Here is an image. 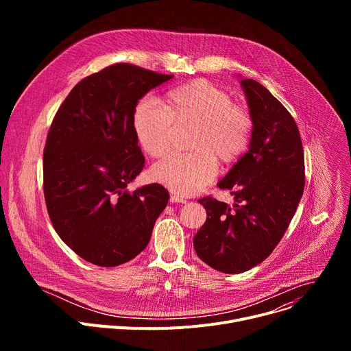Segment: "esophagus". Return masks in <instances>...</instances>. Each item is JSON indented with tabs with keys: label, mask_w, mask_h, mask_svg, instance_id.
Listing matches in <instances>:
<instances>
[{
	"label": "esophagus",
	"mask_w": 351,
	"mask_h": 351,
	"mask_svg": "<svg viewBox=\"0 0 351 351\" xmlns=\"http://www.w3.org/2000/svg\"><path fill=\"white\" fill-rule=\"evenodd\" d=\"M171 203H178V204H186V199L178 194L171 195Z\"/></svg>",
	"instance_id": "34e87169"
}]
</instances>
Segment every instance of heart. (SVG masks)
<instances>
[{"mask_svg":"<svg viewBox=\"0 0 351 351\" xmlns=\"http://www.w3.org/2000/svg\"><path fill=\"white\" fill-rule=\"evenodd\" d=\"M133 123L141 148L156 158L171 148L176 126L195 125L191 141L195 152L169 154L152 168L156 182L182 195L208 184L218 172L217 157L223 162L236 160L245 152L253 133L248 111L207 80L169 90L164 106L156 98L143 99Z\"/></svg>","mask_w":351,"mask_h":351,"instance_id":"b5f03b06","label":"heart"}]
</instances>
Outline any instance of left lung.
<instances>
[{"label":"left lung","instance_id":"8db88e82","mask_svg":"<svg viewBox=\"0 0 351 351\" xmlns=\"http://www.w3.org/2000/svg\"><path fill=\"white\" fill-rule=\"evenodd\" d=\"M253 133L248 152L218 182L230 190L228 206L198 199L207 221L193 239L199 260L225 274L263 263L283 237L304 191V152L290 112L263 84L241 79Z\"/></svg>","mask_w":351,"mask_h":351}]
</instances>
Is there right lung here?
Segmentation results:
<instances>
[{
    "label": "right lung",
    "mask_w": 351,
    "mask_h": 351,
    "mask_svg": "<svg viewBox=\"0 0 351 351\" xmlns=\"http://www.w3.org/2000/svg\"><path fill=\"white\" fill-rule=\"evenodd\" d=\"M115 64L80 80L49 128L44 197L53 226L83 260L117 267L140 254L165 210L168 190L152 183L126 190L144 168L134 112L138 99L171 80Z\"/></svg>",
    "instance_id": "1"
}]
</instances>
